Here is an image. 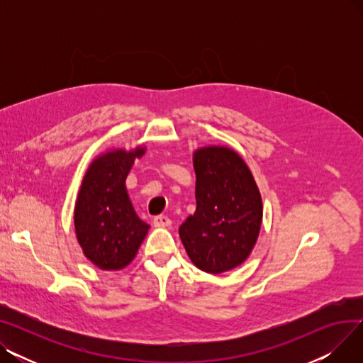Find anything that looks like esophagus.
<instances>
[{
    "instance_id": "34e87169",
    "label": "esophagus",
    "mask_w": 363,
    "mask_h": 363,
    "mask_svg": "<svg viewBox=\"0 0 363 363\" xmlns=\"http://www.w3.org/2000/svg\"><path fill=\"white\" fill-rule=\"evenodd\" d=\"M152 223H155L159 228H167V226L172 225V220L164 215H159V216H155V219H152Z\"/></svg>"
}]
</instances>
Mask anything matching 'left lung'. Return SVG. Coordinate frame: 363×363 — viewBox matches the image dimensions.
<instances>
[{
	"instance_id": "obj_1",
	"label": "left lung",
	"mask_w": 363,
	"mask_h": 363,
	"mask_svg": "<svg viewBox=\"0 0 363 363\" xmlns=\"http://www.w3.org/2000/svg\"><path fill=\"white\" fill-rule=\"evenodd\" d=\"M194 170L197 208L179 226V237L199 269L222 274L252 253L262 225V197L250 169L231 148L197 150Z\"/></svg>"
}]
</instances>
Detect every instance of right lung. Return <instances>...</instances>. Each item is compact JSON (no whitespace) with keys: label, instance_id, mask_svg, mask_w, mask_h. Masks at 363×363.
<instances>
[{"label":"right lung","instance_id":"add662e5","mask_svg":"<svg viewBox=\"0 0 363 363\" xmlns=\"http://www.w3.org/2000/svg\"><path fill=\"white\" fill-rule=\"evenodd\" d=\"M144 148L113 150L95 159L74 206V231L84 255L104 271H119L135 257L150 225L128 197L125 181Z\"/></svg>","mask_w":363,"mask_h":363}]
</instances>
